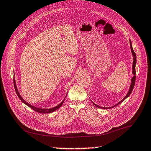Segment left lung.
Masks as SVG:
<instances>
[{
  "instance_id": "obj_1",
  "label": "left lung",
  "mask_w": 151,
  "mask_h": 151,
  "mask_svg": "<svg viewBox=\"0 0 151 151\" xmlns=\"http://www.w3.org/2000/svg\"><path fill=\"white\" fill-rule=\"evenodd\" d=\"M130 49H131V51H132V55H133V57H134V61H133V64H132V73H133V78H132V80H131V85L130 86V88H129V91L128 92V93L127 94V95H126V96L123 98V99L122 100H121L119 101V102L118 104H116V105H115L114 106H112V107H100V106H98V105H96V104H95L94 102H93V104H94V105L95 106H96L97 107H99V108H102V109H111V108H113V107H114L116 106H118L119 104H120L121 103H122L123 101H124V100L127 99V98L130 96V94L132 93V91H133V88L134 87V85H135V81H136V53H135V52L134 51V50H133V47H132V42H131V40H130Z\"/></svg>"
}]
</instances>
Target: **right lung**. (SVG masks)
Listing matches in <instances>:
<instances>
[{"mask_svg":"<svg viewBox=\"0 0 151 151\" xmlns=\"http://www.w3.org/2000/svg\"><path fill=\"white\" fill-rule=\"evenodd\" d=\"M14 87H15V92H16V94H17L18 97L19 98V99L21 100V101H22V102H23L24 104H26L27 106H29L30 108H31L32 109H33L34 111H35L38 112V113H51V112H53V111H55V110H57L58 108H60V107H61V106L63 105V102L64 101V100L61 101V103L58 104V106L53 107V108H50V109H42V108H39V107H36L35 106H33L32 105H30V104H29V103H27V101L24 100L22 97H21L19 93V92H18L17 88L16 87V84H15V81L14 79Z\"/></svg>","mask_w":151,"mask_h":151,"instance_id":"obj_1","label":"right lung"}]
</instances>
